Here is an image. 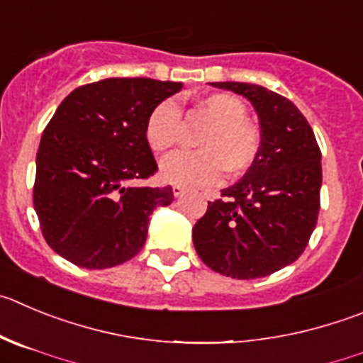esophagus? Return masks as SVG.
Masks as SVG:
<instances>
[{"label": "esophagus", "instance_id": "34e87169", "mask_svg": "<svg viewBox=\"0 0 363 363\" xmlns=\"http://www.w3.org/2000/svg\"><path fill=\"white\" fill-rule=\"evenodd\" d=\"M172 191H174L175 197H182V195L186 193V188H182V186H174V188H172Z\"/></svg>", "mask_w": 363, "mask_h": 363}]
</instances>
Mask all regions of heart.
<instances>
[{
  "label": "heart",
  "instance_id": "obj_1",
  "mask_svg": "<svg viewBox=\"0 0 363 363\" xmlns=\"http://www.w3.org/2000/svg\"><path fill=\"white\" fill-rule=\"evenodd\" d=\"M199 114L209 121L197 138V152H179L161 162L166 182L188 188L213 186L228 172L247 174L262 154V132L247 120V105L229 93L206 94L197 104ZM145 140L155 154H166L182 140V113L175 100L159 101L145 121Z\"/></svg>",
  "mask_w": 363,
  "mask_h": 363
}]
</instances>
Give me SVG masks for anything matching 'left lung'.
<instances>
[{"label": "left lung", "instance_id": "8db88e82", "mask_svg": "<svg viewBox=\"0 0 363 363\" xmlns=\"http://www.w3.org/2000/svg\"><path fill=\"white\" fill-rule=\"evenodd\" d=\"M245 96L258 113V162L209 202L193 228V245L215 272L256 279L296 262L320 209V148L306 118L289 98L256 84L213 82Z\"/></svg>", "mask_w": 363, "mask_h": 363}]
</instances>
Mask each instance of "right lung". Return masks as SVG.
I'll list each match as a JSON object with an SVG mask.
<instances>
[{"instance_id": "right-lung-1", "label": "right lung", "mask_w": 363, "mask_h": 363, "mask_svg": "<svg viewBox=\"0 0 363 363\" xmlns=\"http://www.w3.org/2000/svg\"><path fill=\"white\" fill-rule=\"evenodd\" d=\"M181 82L105 79L71 91L37 150L33 208L44 240L67 262L109 269L140 252L148 216L174 201L172 186H128L148 179L157 162L145 121Z\"/></svg>"}]
</instances>
